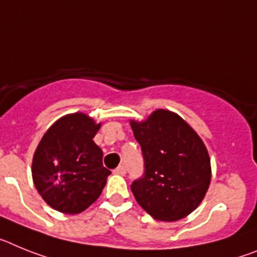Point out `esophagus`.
Masks as SVG:
<instances>
[{
	"label": "esophagus",
	"instance_id": "1",
	"mask_svg": "<svg viewBox=\"0 0 257 257\" xmlns=\"http://www.w3.org/2000/svg\"><path fill=\"white\" fill-rule=\"evenodd\" d=\"M113 173H115V175L124 176L126 173V168L124 166H119V167H117V168L113 169Z\"/></svg>",
	"mask_w": 257,
	"mask_h": 257
}]
</instances>
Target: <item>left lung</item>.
I'll list each match as a JSON object with an SVG mask.
<instances>
[{"instance_id":"1","label":"left lung","mask_w":257,"mask_h":257,"mask_svg":"<svg viewBox=\"0 0 257 257\" xmlns=\"http://www.w3.org/2000/svg\"><path fill=\"white\" fill-rule=\"evenodd\" d=\"M141 145L144 176L131 185L136 200L160 221H176L199 206L211 182L206 146L182 117L156 110L142 122L131 121Z\"/></svg>"}]
</instances>
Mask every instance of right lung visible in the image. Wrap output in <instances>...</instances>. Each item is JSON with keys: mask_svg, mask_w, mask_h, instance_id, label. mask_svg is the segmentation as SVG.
Returning <instances> with one entry per match:
<instances>
[{"mask_svg": "<svg viewBox=\"0 0 257 257\" xmlns=\"http://www.w3.org/2000/svg\"><path fill=\"white\" fill-rule=\"evenodd\" d=\"M101 124L81 112L61 117L46 131L32 162L33 184L51 208L75 215L98 199L111 172L93 138Z\"/></svg>", "mask_w": 257, "mask_h": 257, "instance_id": "1", "label": "right lung"}]
</instances>
